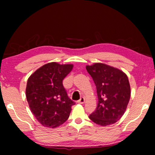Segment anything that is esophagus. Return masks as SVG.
<instances>
[{"label": "esophagus", "mask_w": 155, "mask_h": 155, "mask_svg": "<svg viewBox=\"0 0 155 155\" xmlns=\"http://www.w3.org/2000/svg\"><path fill=\"white\" fill-rule=\"evenodd\" d=\"M84 101H85V99H84V97H81V98L80 99V100L78 101V102L79 104H82L84 103Z\"/></svg>", "instance_id": "34e87169"}]
</instances>
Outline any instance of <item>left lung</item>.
<instances>
[{
    "label": "left lung",
    "instance_id": "left-lung-1",
    "mask_svg": "<svg viewBox=\"0 0 155 155\" xmlns=\"http://www.w3.org/2000/svg\"><path fill=\"white\" fill-rule=\"evenodd\" d=\"M97 87L98 104L89 118L101 126L114 124L120 119L130 98L128 76L121 70L102 63L86 65Z\"/></svg>",
    "mask_w": 155,
    "mask_h": 155
}]
</instances>
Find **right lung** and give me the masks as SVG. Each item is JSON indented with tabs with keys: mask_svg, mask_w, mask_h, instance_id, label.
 <instances>
[{
	"mask_svg": "<svg viewBox=\"0 0 155 155\" xmlns=\"http://www.w3.org/2000/svg\"><path fill=\"white\" fill-rule=\"evenodd\" d=\"M73 64L51 62L42 65L27 80L26 97L37 120L46 128H55L66 121L75 104L68 97L63 80Z\"/></svg>",
	"mask_w": 155,
	"mask_h": 155,
	"instance_id": "obj_1",
	"label": "right lung"
}]
</instances>
